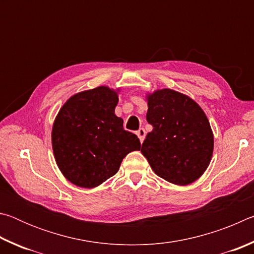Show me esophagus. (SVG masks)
<instances>
[{
	"instance_id": "obj_1",
	"label": "esophagus",
	"mask_w": 254,
	"mask_h": 254,
	"mask_svg": "<svg viewBox=\"0 0 254 254\" xmlns=\"http://www.w3.org/2000/svg\"><path fill=\"white\" fill-rule=\"evenodd\" d=\"M136 135L140 139L141 142H143V140H144V137H145V130H144V128L143 127H140L139 130L136 131Z\"/></svg>"
}]
</instances>
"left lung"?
<instances>
[{"instance_id":"1","label":"left lung","mask_w":254,"mask_h":254,"mask_svg":"<svg viewBox=\"0 0 254 254\" xmlns=\"http://www.w3.org/2000/svg\"><path fill=\"white\" fill-rule=\"evenodd\" d=\"M147 121L153 127L141 152L154 174L171 184L187 186L205 173L212 160L214 135L197 103L170 88L147 94Z\"/></svg>"}]
</instances>
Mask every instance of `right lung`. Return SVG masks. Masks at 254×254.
<instances>
[{"label": "right lung", "instance_id": "right-lung-1", "mask_svg": "<svg viewBox=\"0 0 254 254\" xmlns=\"http://www.w3.org/2000/svg\"><path fill=\"white\" fill-rule=\"evenodd\" d=\"M120 88L98 86L68 98L56 117L51 144L59 170L81 188L100 186L118 173L140 140L115 115Z\"/></svg>", "mask_w": 254, "mask_h": 254}]
</instances>
